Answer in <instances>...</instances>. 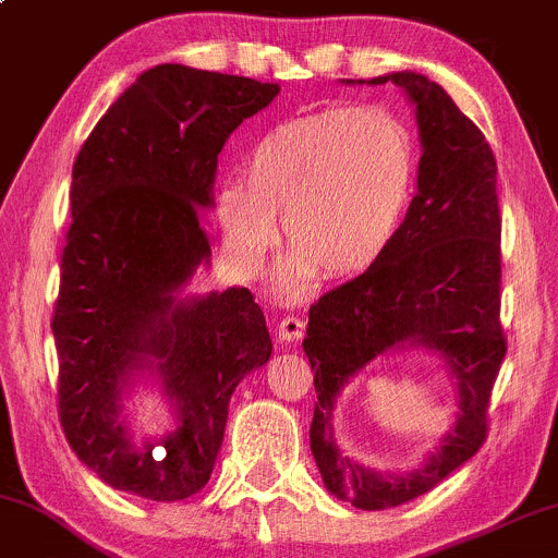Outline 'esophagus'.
I'll return each mask as SVG.
<instances>
[{"instance_id": "obj_1", "label": "esophagus", "mask_w": 558, "mask_h": 558, "mask_svg": "<svg viewBox=\"0 0 558 558\" xmlns=\"http://www.w3.org/2000/svg\"><path fill=\"white\" fill-rule=\"evenodd\" d=\"M277 336L281 343H298L305 336V323L300 318H284L277 326Z\"/></svg>"}]
</instances>
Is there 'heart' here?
<instances>
[{
	"mask_svg": "<svg viewBox=\"0 0 558 558\" xmlns=\"http://www.w3.org/2000/svg\"><path fill=\"white\" fill-rule=\"evenodd\" d=\"M416 144L396 113L336 106L268 129L247 149L243 185L219 191L215 215L230 253L256 271L281 217L294 253L290 292L311 271L347 279L388 256L414 196Z\"/></svg>",
	"mask_w": 558,
	"mask_h": 558,
	"instance_id": "b5f03b06",
	"label": "heart"
}]
</instances>
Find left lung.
<instances>
[{
	"label": "left lung",
	"mask_w": 558,
	"mask_h": 558,
	"mask_svg": "<svg viewBox=\"0 0 558 558\" xmlns=\"http://www.w3.org/2000/svg\"><path fill=\"white\" fill-rule=\"evenodd\" d=\"M416 113L422 160L401 235L380 264L336 287L311 307L302 341L315 369L318 403L311 450L323 484L360 510H390L422 497L478 452L486 405L507 341L499 326L501 217L497 160L489 142L437 82L390 72ZM364 85V80H347ZM405 348L444 360L459 390L451 432L411 472H375L349 459L332 437L340 390L369 361Z\"/></svg>",
	"instance_id": "left-lung-1"
}]
</instances>
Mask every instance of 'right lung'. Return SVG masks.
<instances>
[{
	"label": "right lung",
	"instance_id": "add662e5",
	"mask_svg": "<svg viewBox=\"0 0 558 558\" xmlns=\"http://www.w3.org/2000/svg\"><path fill=\"white\" fill-rule=\"evenodd\" d=\"M279 95L238 74L160 64L108 108L72 170V227L53 311L59 416L69 447L100 481L153 501L204 489L238 383L271 356L245 287L183 294L211 264L202 211L215 206L217 155ZM177 416L162 438L133 437L134 384Z\"/></svg>",
	"mask_w": 558,
	"mask_h": 558
}]
</instances>
